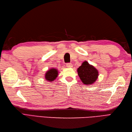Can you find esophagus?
Segmentation results:
<instances>
[{
	"label": "esophagus",
	"instance_id": "1",
	"mask_svg": "<svg viewBox=\"0 0 132 132\" xmlns=\"http://www.w3.org/2000/svg\"><path fill=\"white\" fill-rule=\"evenodd\" d=\"M66 66L68 67V68H72V64L70 63H66Z\"/></svg>",
	"mask_w": 132,
	"mask_h": 132
}]
</instances>
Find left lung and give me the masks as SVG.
Wrapping results in <instances>:
<instances>
[{
    "instance_id": "1",
    "label": "left lung",
    "mask_w": 132,
    "mask_h": 132,
    "mask_svg": "<svg viewBox=\"0 0 132 132\" xmlns=\"http://www.w3.org/2000/svg\"><path fill=\"white\" fill-rule=\"evenodd\" d=\"M78 74L82 82L86 85L95 82L98 77V71L87 61L84 62L78 69Z\"/></svg>"
}]
</instances>
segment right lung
I'll use <instances>...</instances> for the list:
<instances>
[{
  "instance_id": "obj_1",
  "label": "right lung",
  "mask_w": 132,
  "mask_h": 132,
  "mask_svg": "<svg viewBox=\"0 0 132 132\" xmlns=\"http://www.w3.org/2000/svg\"><path fill=\"white\" fill-rule=\"evenodd\" d=\"M58 76V71L55 69H52L49 70L45 74V78H46V80L51 82L54 80Z\"/></svg>"
}]
</instances>
